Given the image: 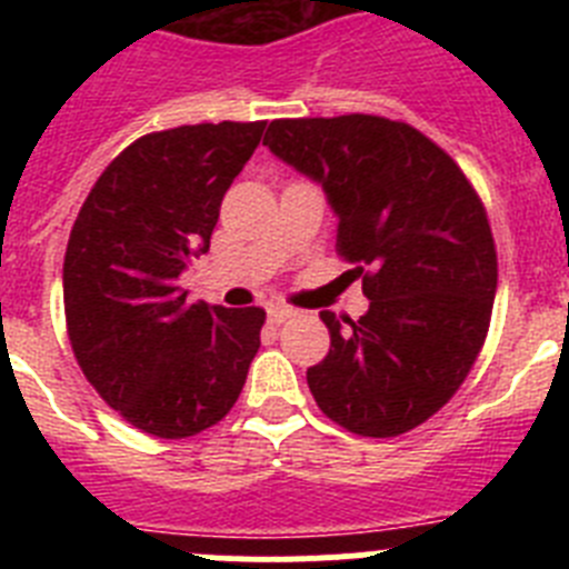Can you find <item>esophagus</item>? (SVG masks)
Returning <instances> with one entry per match:
<instances>
[{
  "mask_svg": "<svg viewBox=\"0 0 569 569\" xmlns=\"http://www.w3.org/2000/svg\"><path fill=\"white\" fill-rule=\"evenodd\" d=\"M293 313H296V310L293 308H284V305H270V308H268L270 325H281V321H288Z\"/></svg>",
  "mask_w": 569,
  "mask_h": 569,
  "instance_id": "1",
  "label": "esophagus"
}]
</instances>
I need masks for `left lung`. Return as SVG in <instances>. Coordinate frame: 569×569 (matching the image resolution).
Wrapping results in <instances>:
<instances>
[{
    "label": "left lung",
    "instance_id": "8db88e82",
    "mask_svg": "<svg viewBox=\"0 0 569 569\" xmlns=\"http://www.w3.org/2000/svg\"><path fill=\"white\" fill-rule=\"evenodd\" d=\"M264 144L321 182L339 216L336 253L370 310H330V353L308 387L330 421L393 439L465 385L490 330L499 256L485 202L453 156L413 124L373 113L273 119Z\"/></svg>",
    "mask_w": 569,
    "mask_h": 569
}]
</instances>
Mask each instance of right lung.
<instances>
[{"label":"right lung","mask_w":569,"mask_h":569,"mask_svg":"<svg viewBox=\"0 0 569 569\" xmlns=\"http://www.w3.org/2000/svg\"><path fill=\"white\" fill-rule=\"evenodd\" d=\"M268 122H204L130 142L90 188L64 250V321L84 379L142 433L219 425L259 350L261 308L190 305L179 273Z\"/></svg>","instance_id":"1"}]
</instances>
